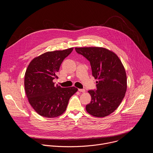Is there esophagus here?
Returning <instances> with one entry per match:
<instances>
[{
  "instance_id": "34e87169",
  "label": "esophagus",
  "mask_w": 153,
  "mask_h": 153,
  "mask_svg": "<svg viewBox=\"0 0 153 153\" xmlns=\"http://www.w3.org/2000/svg\"><path fill=\"white\" fill-rule=\"evenodd\" d=\"M78 91L79 92H82V93H85V89H78Z\"/></svg>"
}]
</instances>
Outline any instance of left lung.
I'll use <instances>...</instances> for the list:
<instances>
[{
  "label": "left lung",
  "instance_id": "8db88e82",
  "mask_svg": "<svg viewBox=\"0 0 153 153\" xmlns=\"http://www.w3.org/2000/svg\"><path fill=\"white\" fill-rule=\"evenodd\" d=\"M76 51L90 62L96 90H89L91 102L86 110L90 114L103 117L114 112L125 97L127 88L125 70L118 56L102 47L76 48Z\"/></svg>",
  "mask_w": 153,
  "mask_h": 153
}]
</instances>
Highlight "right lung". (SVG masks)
Here are the masks:
<instances>
[{"label": "right lung", "instance_id": "obj_1", "mask_svg": "<svg viewBox=\"0 0 153 153\" xmlns=\"http://www.w3.org/2000/svg\"><path fill=\"white\" fill-rule=\"evenodd\" d=\"M73 50L48 51L33 59L25 74V90L29 103L39 115L56 117L66 110L70 97L77 91L74 86L54 85L60 65Z\"/></svg>", "mask_w": 153, "mask_h": 153}]
</instances>
